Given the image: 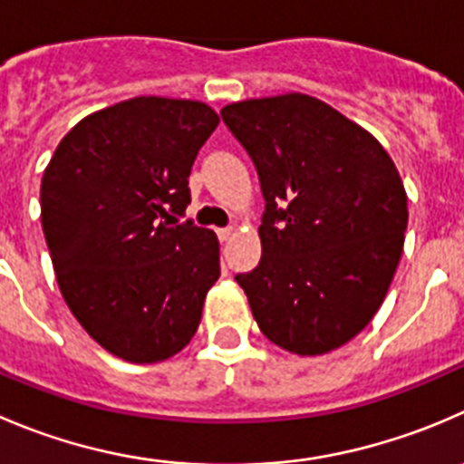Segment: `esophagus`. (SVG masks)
<instances>
[{"label":"esophagus","instance_id":"esophagus-1","mask_svg":"<svg viewBox=\"0 0 464 464\" xmlns=\"http://www.w3.org/2000/svg\"><path fill=\"white\" fill-rule=\"evenodd\" d=\"M231 236H233V227H227V228H218V237L222 242H227V240H231Z\"/></svg>","mask_w":464,"mask_h":464}]
</instances>
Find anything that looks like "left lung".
I'll return each instance as SVG.
<instances>
[{"mask_svg":"<svg viewBox=\"0 0 464 464\" xmlns=\"http://www.w3.org/2000/svg\"><path fill=\"white\" fill-rule=\"evenodd\" d=\"M222 118L258 169L263 256L236 281L263 335L296 356L356 337L390 290L403 251L408 195L361 124L310 94L245 99Z\"/></svg>","mask_w":464,"mask_h":464,"instance_id":"8db88e82","label":"left lung"}]
</instances>
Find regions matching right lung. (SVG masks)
Returning <instances> with one entry per match:
<instances>
[{"instance_id": "add662e5", "label": "right lung", "mask_w": 464, "mask_h": 464, "mask_svg": "<svg viewBox=\"0 0 464 464\" xmlns=\"http://www.w3.org/2000/svg\"><path fill=\"white\" fill-rule=\"evenodd\" d=\"M219 124L204 102L133 97L65 133L44 168L40 219L67 308L108 353H179L219 278L210 228L179 224L192 163Z\"/></svg>"}]
</instances>
